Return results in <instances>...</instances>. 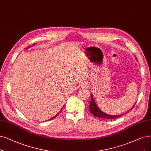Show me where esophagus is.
I'll list each match as a JSON object with an SVG mask.
<instances>
[{
  "label": "esophagus",
  "mask_w": 151,
  "mask_h": 151,
  "mask_svg": "<svg viewBox=\"0 0 151 151\" xmlns=\"http://www.w3.org/2000/svg\"><path fill=\"white\" fill-rule=\"evenodd\" d=\"M88 86H89V83H88L87 82H83V83H82V86L83 88H87V87H88Z\"/></svg>",
  "instance_id": "esophagus-1"
}]
</instances>
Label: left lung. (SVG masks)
Masks as SVG:
<instances>
[{"label":"left lung","mask_w":151,"mask_h":151,"mask_svg":"<svg viewBox=\"0 0 151 151\" xmlns=\"http://www.w3.org/2000/svg\"><path fill=\"white\" fill-rule=\"evenodd\" d=\"M90 96H91V101H90V104L89 110H90V113H91L94 116L101 118L111 119H114V118L121 117L123 114H119V115H110V114H108L103 112L101 110L99 109L97 105H96V104H95L92 94H90ZM134 105H135V104L132 107L131 110H132V108H134ZM129 111H130V110H129Z\"/></svg>","instance_id":"8db88e82"}]
</instances>
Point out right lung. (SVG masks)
I'll return each mask as SVG.
<instances>
[{"label":"right lung","mask_w":151,"mask_h":151,"mask_svg":"<svg viewBox=\"0 0 151 151\" xmlns=\"http://www.w3.org/2000/svg\"><path fill=\"white\" fill-rule=\"evenodd\" d=\"M28 47H27V48H28ZM60 112H61V111H59V113H58V114H56V115H55V116H54V117H52V118H51V119H49V120H51V119H53V118H55V117H56V116H58V114H59V113H60Z\"/></svg>","instance_id":"add662e5"}]
</instances>
